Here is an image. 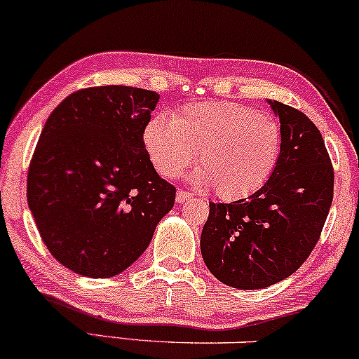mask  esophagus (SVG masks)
Masks as SVG:
<instances>
[{"instance_id":"34e87169","label":"esophagus","mask_w":359,"mask_h":359,"mask_svg":"<svg viewBox=\"0 0 359 359\" xmlns=\"http://www.w3.org/2000/svg\"><path fill=\"white\" fill-rule=\"evenodd\" d=\"M190 197H192V195H190L189 192H185V190H182V189L177 190V197H175V198H177V202H179V203L187 202Z\"/></svg>"}]
</instances>
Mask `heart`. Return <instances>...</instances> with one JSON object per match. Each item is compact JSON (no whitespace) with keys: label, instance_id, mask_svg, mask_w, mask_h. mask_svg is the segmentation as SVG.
Segmentation results:
<instances>
[{"label":"heart","instance_id":"obj_1","mask_svg":"<svg viewBox=\"0 0 359 359\" xmlns=\"http://www.w3.org/2000/svg\"><path fill=\"white\" fill-rule=\"evenodd\" d=\"M144 147L165 177L187 169L197 151V182L235 201L269 180L280 157L281 133L271 117L255 109L215 101L180 109L170 122L154 117L144 129Z\"/></svg>","mask_w":359,"mask_h":359}]
</instances>
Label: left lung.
Returning <instances> with one entry per match:
<instances>
[{
  "instance_id": "obj_1",
  "label": "left lung",
  "mask_w": 359,
  "mask_h": 359,
  "mask_svg": "<svg viewBox=\"0 0 359 359\" xmlns=\"http://www.w3.org/2000/svg\"><path fill=\"white\" fill-rule=\"evenodd\" d=\"M281 149L273 172L250 197L210 202L201 250L217 280L258 290L294 273L318 243L333 202L334 172L318 127L273 101Z\"/></svg>"
}]
</instances>
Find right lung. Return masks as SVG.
<instances>
[{
  "label": "right lung",
  "instance_id": "add662e5",
  "mask_svg": "<svg viewBox=\"0 0 359 359\" xmlns=\"http://www.w3.org/2000/svg\"><path fill=\"white\" fill-rule=\"evenodd\" d=\"M157 101L154 90L130 86L79 89L43 127L26 197L49 253L74 273L124 271L174 207L175 187L144 147Z\"/></svg>",
  "mask_w": 359,
  "mask_h": 359
}]
</instances>
